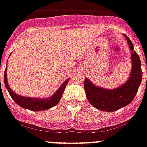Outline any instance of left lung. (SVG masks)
Segmentation results:
<instances>
[{
  "label": "left lung",
  "mask_w": 147,
  "mask_h": 147,
  "mask_svg": "<svg viewBox=\"0 0 147 147\" xmlns=\"http://www.w3.org/2000/svg\"><path fill=\"white\" fill-rule=\"evenodd\" d=\"M125 36L132 51V69L127 82L119 88L109 90L94 85L87 78L84 79V90L88 100L93 107L101 111L114 112L129 104L136 96L141 83L143 72L140 59L134 51L131 40Z\"/></svg>",
  "instance_id": "8db88e82"
}]
</instances>
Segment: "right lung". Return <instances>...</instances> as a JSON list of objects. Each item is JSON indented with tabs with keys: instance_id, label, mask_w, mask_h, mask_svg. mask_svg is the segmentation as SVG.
I'll return each instance as SVG.
<instances>
[{
	"instance_id": "add662e5",
	"label": "right lung",
	"mask_w": 147,
	"mask_h": 147,
	"mask_svg": "<svg viewBox=\"0 0 147 147\" xmlns=\"http://www.w3.org/2000/svg\"><path fill=\"white\" fill-rule=\"evenodd\" d=\"M69 78H68L65 82H63V84L60 86V88L56 91L53 96L46 99L40 98H32L28 96H22L18 95L14 93L9 87L7 82V69L4 71V84L6 88L7 89L9 95L13 100L15 101L16 103H17L20 107L24 109H28L32 111L39 112L41 110H47L51 109V107H54L59 102V100L63 96V94L65 90V86L68 84Z\"/></svg>"
}]
</instances>
